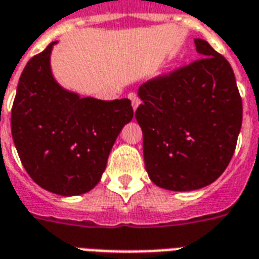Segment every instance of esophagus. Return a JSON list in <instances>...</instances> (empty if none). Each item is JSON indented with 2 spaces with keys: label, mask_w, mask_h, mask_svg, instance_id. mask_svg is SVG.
Listing matches in <instances>:
<instances>
[{
  "label": "esophagus",
  "mask_w": 259,
  "mask_h": 259,
  "mask_svg": "<svg viewBox=\"0 0 259 259\" xmlns=\"http://www.w3.org/2000/svg\"><path fill=\"white\" fill-rule=\"evenodd\" d=\"M129 98H130V101H132V107H133V109L136 111V109H137V107H139V105L141 104L140 97L137 96V94H135V93H130Z\"/></svg>",
  "instance_id": "obj_1"
}]
</instances>
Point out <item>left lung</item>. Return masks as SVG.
I'll use <instances>...</instances> for the list:
<instances>
[{"mask_svg": "<svg viewBox=\"0 0 259 259\" xmlns=\"http://www.w3.org/2000/svg\"><path fill=\"white\" fill-rule=\"evenodd\" d=\"M200 58L139 89L136 119L150 179L174 191L211 185L228 168L237 144L243 102L223 55L195 38Z\"/></svg>", "mask_w": 259, "mask_h": 259, "instance_id": "8db88e82", "label": "left lung"}]
</instances>
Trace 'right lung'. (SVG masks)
Listing matches in <instances>:
<instances>
[{
  "label": "right lung",
  "mask_w": 259,
  "mask_h": 259,
  "mask_svg": "<svg viewBox=\"0 0 259 259\" xmlns=\"http://www.w3.org/2000/svg\"><path fill=\"white\" fill-rule=\"evenodd\" d=\"M54 44L20 74L11 129L22 165L37 185L55 194L79 195L100 182L133 108L127 98L102 101L64 90L50 68Z\"/></svg>",
  "instance_id": "add662e5"
}]
</instances>
